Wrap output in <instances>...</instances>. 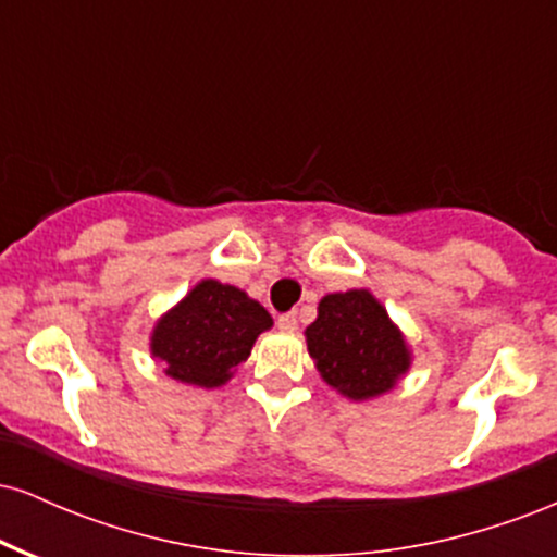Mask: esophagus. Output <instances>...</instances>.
I'll use <instances>...</instances> for the list:
<instances>
[{
    "label": "esophagus",
    "mask_w": 557,
    "mask_h": 557,
    "mask_svg": "<svg viewBox=\"0 0 557 557\" xmlns=\"http://www.w3.org/2000/svg\"><path fill=\"white\" fill-rule=\"evenodd\" d=\"M277 327L283 330V332H293V330H298V317L293 314V311H290V314H283V317L277 319Z\"/></svg>",
    "instance_id": "1"
}]
</instances>
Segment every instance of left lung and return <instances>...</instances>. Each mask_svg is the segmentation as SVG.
<instances>
[{
	"label": "left lung",
	"instance_id": "8db88e82",
	"mask_svg": "<svg viewBox=\"0 0 557 557\" xmlns=\"http://www.w3.org/2000/svg\"><path fill=\"white\" fill-rule=\"evenodd\" d=\"M306 327L309 356L330 387L350 400L387 393L411 367V350L369 290L330 293Z\"/></svg>",
	"mask_w": 557,
	"mask_h": 557
}]
</instances>
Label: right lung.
Masks as SVG:
<instances>
[{"instance_id":"1","label":"right lung","mask_w":557,"mask_h":557,"mask_svg":"<svg viewBox=\"0 0 557 557\" xmlns=\"http://www.w3.org/2000/svg\"><path fill=\"white\" fill-rule=\"evenodd\" d=\"M272 317L240 287L201 280L154 324L151 356L164 374L196 387H220L251 356Z\"/></svg>"}]
</instances>
